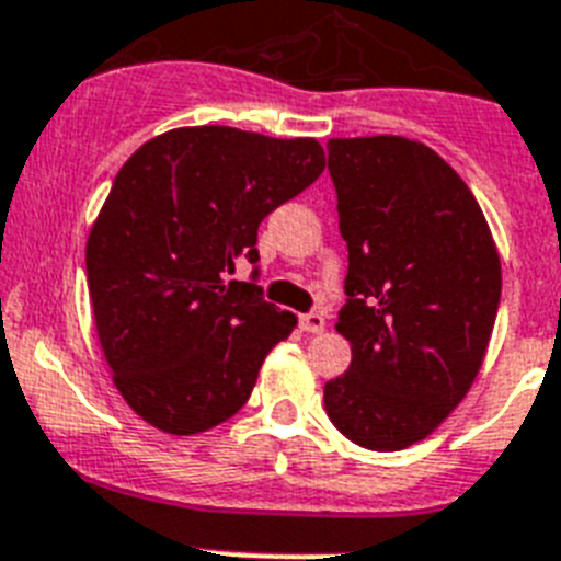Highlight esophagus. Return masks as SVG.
<instances>
[{
	"instance_id": "34e87169",
	"label": "esophagus",
	"mask_w": 561,
	"mask_h": 561,
	"mask_svg": "<svg viewBox=\"0 0 561 561\" xmlns=\"http://www.w3.org/2000/svg\"><path fill=\"white\" fill-rule=\"evenodd\" d=\"M300 327H304V332L309 334H320L323 329H327V320H323V314L309 312V314H300Z\"/></svg>"
}]
</instances>
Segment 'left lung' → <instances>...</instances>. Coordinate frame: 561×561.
Masks as SVG:
<instances>
[{
    "instance_id": "obj_1",
    "label": "left lung",
    "mask_w": 561,
    "mask_h": 561,
    "mask_svg": "<svg viewBox=\"0 0 561 561\" xmlns=\"http://www.w3.org/2000/svg\"><path fill=\"white\" fill-rule=\"evenodd\" d=\"M327 147L348 247L337 332L352 366L323 403L343 437L400 451L471 389L500 309V252L468 184L431 147L400 136Z\"/></svg>"
}]
</instances>
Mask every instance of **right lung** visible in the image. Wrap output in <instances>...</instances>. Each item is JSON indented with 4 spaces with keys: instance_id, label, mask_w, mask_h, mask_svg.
<instances>
[{
    "instance_id": "1",
    "label": "right lung",
    "mask_w": 561,
    "mask_h": 561,
    "mask_svg": "<svg viewBox=\"0 0 561 561\" xmlns=\"http://www.w3.org/2000/svg\"><path fill=\"white\" fill-rule=\"evenodd\" d=\"M327 167L314 138L179 127L118 170L88 238L95 332L113 382L144 423L198 434L243 409L295 314L252 280L257 227Z\"/></svg>"
}]
</instances>
